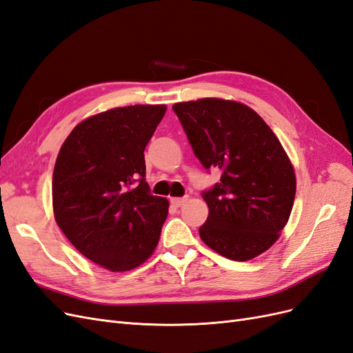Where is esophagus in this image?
<instances>
[{"label":"esophagus","instance_id":"obj_1","mask_svg":"<svg viewBox=\"0 0 353 353\" xmlns=\"http://www.w3.org/2000/svg\"><path fill=\"white\" fill-rule=\"evenodd\" d=\"M187 200H188L187 196H184V197H172V199H170V203H172L174 206L179 208V206H183Z\"/></svg>","mask_w":353,"mask_h":353}]
</instances>
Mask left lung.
<instances>
[{
    "label": "left lung",
    "mask_w": 353,
    "mask_h": 353,
    "mask_svg": "<svg viewBox=\"0 0 353 353\" xmlns=\"http://www.w3.org/2000/svg\"><path fill=\"white\" fill-rule=\"evenodd\" d=\"M196 157L221 179L201 196L209 216L199 228L210 249L249 261L279 240L293 208L296 176L281 143L248 105L201 99L172 105Z\"/></svg>",
    "instance_id": "left-lung-1"
}]
</instances>
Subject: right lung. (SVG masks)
<instances>
[{
    "label": "right lung",
    "instance_id": "right-lung-1",
    "mask_svg": "<svg viewBox=\"0 0 353 353\" xmlns=\"http://www.w3.org/2000/svg\"><path fill=\"white\" fill-rule=\"evenodd\" d=\"M166 105H126L81 122L52 172L57 225L85 258L113 272L153 253L169 203L145 183L144 148Z\"/></svg>",
    "mask_w": 353,
    "mask_h": 353
}]
</instances>
